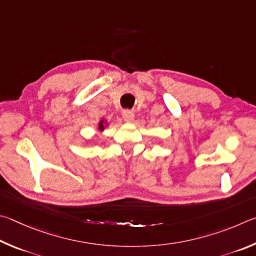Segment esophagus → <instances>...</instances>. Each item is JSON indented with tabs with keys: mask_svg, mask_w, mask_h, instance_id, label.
Listing matches in <instances>:
<instances>
[{
	"mask_svg": "<svg viewBox=\"0 0 256 256\" xmlns=\"http://www.w3.org/2000/svg\"><path fill=\"white\" fill-rule=\"evenodd\" d=\"M122 118L126 121V122H132L134 118H135V114H134L132 111L126 110L122 112Z\"/></svg>",
	"mask_w": 256,
	"mask_h": 256,
	"instance_id": "34e87169",
	"label": "esophagus"
}]
</instances>
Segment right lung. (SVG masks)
Instances as JSON below:
<instances>
[{
  "instance_id": "obj_1",
  "label": "right lung",
  "mask_w": 256,
  "mask_h": 256,
  "mask_svg": "<svg viewBox=\"0 0 256 256\" xmlns=\"http://www.w3.org/2000/svg\"><path fill=\"white\" fill-rule=\"evenodd\" d=\"M106 121H104V120H100V122H98V130H104V128H106Z\"/></svg>"
}]
</instances>
